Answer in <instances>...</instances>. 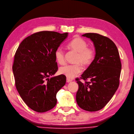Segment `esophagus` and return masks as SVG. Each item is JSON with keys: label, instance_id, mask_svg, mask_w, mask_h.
Segmentation results:
<instances>
[{"label": "esophagus", "instance_id": "34e87169", "mask_svg": "<svg viewBox=\"0 0 134 134\" xmlns=\"http://www.w3.org/2000/svg\"><path fill=\"white\" fill-rule=\"evenodd\" d=\"M66 81H67V83H70V82H72V80H71V79H69V78H67V79H66Z\"/></svg>", "mask_w": 134, "mask_h": 134}]
</instances>
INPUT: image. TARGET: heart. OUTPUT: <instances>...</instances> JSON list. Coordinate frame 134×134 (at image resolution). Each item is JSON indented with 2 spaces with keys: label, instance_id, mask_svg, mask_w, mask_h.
I'll return each mask as SVG.
<instances>
[{
  "label": "heart",
  "instance_id": "b5f03b06",
  "mask_svg": "<svg viewBox=\"0 0 134 134\" xmlns=\"http://www.w3.org/2000/svg\"><path fill=\"white\" fill-rule=\"evenodd\" d=\"M68 46L71 49L78 52L75 62L81 63L83 65H88L92 62L94 57V51L92 48H88L87 42L83 38L76 37L71 41ZM55 57L57 62L60 64H63L65 62L64 53L61 47H58L55 52ZM82 67L80 63L75 64H67L59 69L61 74L65 75L67 78H73L81 73Z\"/></svg>",
  "mask_w": 134,
  "mask_h": 134
}]
</instances>
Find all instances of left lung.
Masks as SVG:
<instances>
[{
    "label": "left lung",
    "mask_w": 134,
    "mask_h": 134,
    "mask_svg": "<svg viewBox=\"0 0 134 134\" xmlns=\"http://www.w3.org/2000/svg\"><path fill=\"white\" fill-rule=\"evenodd\" d=\"M95 48L94 59L77 81L76 101L82 109L94 112L102 109L115 94L119 85L121 64L117 47L110 39L97 33H85Z\"/></svg>",
    "instance_id": "left-lung-1"
}]
</instances>
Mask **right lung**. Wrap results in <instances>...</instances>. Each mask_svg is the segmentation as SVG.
Returning a JSON list of instances; mask_svg holds the SVG:
<instances>
[{
	"label": "right lung",
	"instance_id": "obj_1",
	"mask_svg": "<svg viewBox=\"0 0 134 134\" xmlns=\"http://www.w3.org/2000/svg\"><path fill=\"white\" fill-rule=\"evenodd\" d=\"M68 35L51 31L34 33L16 51L13 66L16 88L25 103L36 112L55 107L56 94L66 82L65 75L49 76L58 70L55 51Z\"/></svg>",
	"mask_w": 134,
	"mask_h": 134
}]
</instances>
